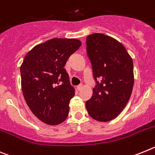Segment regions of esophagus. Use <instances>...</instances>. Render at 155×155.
Listing matches in <instances>:
<instances>
[{
	"label": "esophagus",
	"instance_id": "1",
	"mask_svg": "<svg viewBox=\"0 0 155 155\" xmlns=\"http://www.w3.org/2000/svg\"><path fill=\"white\" fill-rule=\"evenodd\" d=\"M82 88H83V85H79L77 86V87H76V89H77L78 91H81Z\"/></svg>",
	"mask_w": 155,
	"mask_h": 155
}]
</instances>
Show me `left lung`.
Returning a JSON list of instances; mask_svg holds the SVG:
<instances>
[{
  "instance_id": "left-lung-1",
  "label": "left lung",
  "mask_w": 155,
  "mask_h": 155,
  "mask_svg": "<svg viewBox=\"0 0 155 155\" xmlns=\"http://www.w3.org/2000/svg\"><path fill=\"white\" fill-rule=\"evenodd\" d=\"M87 53L97 83L86 102L87 112L95 120L109 122L120 114L131 96L133 59L120 42L103 33L87 37Z\"/></svg>"
}]
</instances>
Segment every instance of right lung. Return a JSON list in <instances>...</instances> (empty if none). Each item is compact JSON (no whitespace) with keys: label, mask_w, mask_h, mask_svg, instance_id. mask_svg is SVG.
Returning <instances> with one entry per match:
<instances>
[{"label":"right lung","mask_w":155,"mask_h":155,"mask_svg":"<svg viewBox=\"0 0 155 155\" xmlns=\"http://www.w3.org/2000/svg\"><path fill=\"white\" fill-rule=\"evenodd\" d=\"M81 44L77 39L47 40L29 51L21 64V84L25 102L35 116L46 124H61L68 117L75 89L64 67Z\"/></svg>","instance_id":"right-lung-1"}]
</instances>
